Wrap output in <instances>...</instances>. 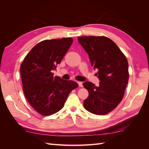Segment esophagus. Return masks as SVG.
<instances>
[{
    "label": "esophagus",
    "mask_w": 149,
    "mask_h": 149,
    "mask_svg": "<svg viewBox=\"0 0 149 149\" xmlns=\"http://www.w3.org/2000/svg\"><path fill=\"white\" fill-rule=\"evenodd\" d=\"M78 84L80 87H83V83H82V82H78Z\"/></svg>",
    "instance_id": "obj_1"
}]
</instances>
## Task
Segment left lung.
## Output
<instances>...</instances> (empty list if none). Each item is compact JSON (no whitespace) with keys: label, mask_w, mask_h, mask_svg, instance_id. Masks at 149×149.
I'll return each instance as SVG.
<instances>
[{"label":"left lung","mask_w":149,"mask_h":149,"mask_svg":"<svg viewBox=\"0 0 149 149\" xmlns=\"http://www.w3.org/2000/svg\"><path fill=\"white\" fill-rule=\"evenodd\" d=\"M78 42L89 56L91 66L97 69L99 86L83 83L89 95L83 105L88 111L106 115L121 102L129 80V65L125 56L111 40L105 36L78 37Z\"/></svg>","instance_id":"8db88e82"}]
</instances>
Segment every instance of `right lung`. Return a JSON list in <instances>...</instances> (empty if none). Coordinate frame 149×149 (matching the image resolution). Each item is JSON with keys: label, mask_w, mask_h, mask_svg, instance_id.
Instances as JSON below:
<instances>
[{"label": "right lung", "mask_w": 149, "mask_h": 149, "mask_svg": "<svg viewBox=\"0 0 149 149\" xmlns=\"http://www.w3.org/2000/svg\"><path fill=\"white\" fill-rule=\"evenodd\" d=\"M71 38L46 40L31 50L20 66L25 96L38 113L49 116L61 109L69 93L79 85L71 80L54 77L56 69L70 47Z\"/></svg>", "instance_id": "right-lung-1"}]
</instances>
